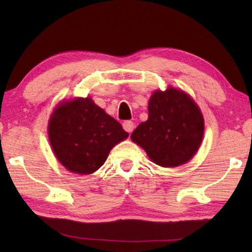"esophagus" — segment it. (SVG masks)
Here are the masks:
<instances>
[{
	"label": "esophagus",
	"mask_w": 252,
	"mask_h": 252,
	"mask_svg": "<svg viewBox=\"0 0 252 252\" xmlns=\"http://www.w3.org/2000/svg\"><path fill=\"white\" fill-rule=\"evenodd\" d=\"M122 126H123V129H125L126 132L131 133L133 130H134V126H135V125H134V122H133V121L126 120V121H123V123H122Z\"/></svg>",
	"instance_id": "esophagus-1"
}]
</instances>
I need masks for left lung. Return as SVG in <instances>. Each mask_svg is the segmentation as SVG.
Here are the masks:
<instances>
[{
	"mask_svg": "<svg viewBox=\"0 0 252 252\" xmlns=\"http://www.w3.org/2000/svg\"><path fill=\"white\" fill-rule=\"evenodd\" d=\"M203 118L196 103L182 91H156L148 104V119L138 125L131 138L153 161L176 167L194 156L203 136Z\"/></svg>",
	"mask_w": 252,
	"mask_h": 252,
	"instance_id": "8db88e82",
	"label": "left lung"
}]
</instances>
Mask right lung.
Masks as SVG:
<instances>
[{
  "label": "right lung",
  "instance_id": "1",
  "mask_svg": "<svg viewBox=\"0 0 252 252\" xmlns=\"http://www.w3.org/2000/svg\"><path fill=\"white\" fill-rule=\"evenodd\" d=\"M127 136L120 123L90 97L63 101L49 123L50 142L58 161L79 174L95 172L110 149Z\"/></svg>",
  "mask_w": 252,
  "mask_h": 252
}]
</instances>
